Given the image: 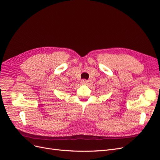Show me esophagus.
Segmentation results:
<instances>
[{"instance_id": "34e87169", "label": "esophagus", "mask_w": 160, "mask_h": 160, "mask_svg": "<svg viewBox=\"0 0 160 160\" xmlns=\"http://www.w3.org/2000/svg\"><path fill=\"white\" fill-rule=\"evenodd\" d=\"M81 83L82 84H88V81H87L86 79H83L81 81Z\"/></svg>"}]
</instances>
